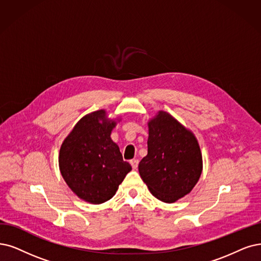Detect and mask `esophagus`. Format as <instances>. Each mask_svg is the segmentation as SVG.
Wrapping results in <instances>:
<instances>
[{"label":"esophagus","mask_w":261,"mask_h":261,"mask_svg":"<svg viewBox=\"0 0 261 261\" xmlns=\"http://www.w3.org/2000/svg\"><path fill=\"white\" fill-rule=\"evenodd\" d=\"M130 165H131V167H132L133 170H137V169H138V166H139V160H137V159L131 160V161H130Z\"/></svg>","instance_id":"1"}]
</instances>
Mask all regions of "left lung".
I'll return each instance as SVG.
<instances>
[{
  "instance_id": "1",
  "label": "left lung",
  "mask_w": 261,
  "mask_h": 261,
  "mask_svg": "<svg viewBox=\"0 0 261 261\" xmlns=\"http://www.w3.org/2000/svg\"><path fill=\"white\" fill-rule=\"evenodd\" d=\"M147 148L139 172L151 195L166 203L188 195L203 168L195 134L169 113L159 111L148 120Z\"/></svg>"
}]
</instances>
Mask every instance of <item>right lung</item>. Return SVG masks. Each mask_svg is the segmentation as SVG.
<instances>
[{"label":"right lung","mask_w":261,"mask_h":261,"mask_svg":"<svg viewBox=\"0 0 261 261\" xmlns=\"http://www.w3.org/2000/svg\"><path fill=\"white\" fill-rule=\"evenodd\" d=\"M117 121L110 119L105 110L87 114L61 145V175L74 194L88 203L101 204L112 199L132 170L111 139Z\"/></svg>","instance_id":"obj_1"}]
</instances>
